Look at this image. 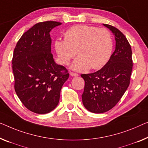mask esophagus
I'll return each mask as SVG.
<instances>
[{
  "mask_svg": "<svg viewBox=\"0 0 148 148\" xmlns=\"http://www.w3.org/2000/svg\"><path fill=\"white\" fill-rule=\"evenodd\" d=\"M70 75L71 76H72V77H75V76H78V74H76V73H74V72H70Z\"/></svg>",
  "mask_w": 148,
  "mask_h": 148,
  "instance_id": "esophagus-1",
  "label": "esophagus"
}]
</instances>
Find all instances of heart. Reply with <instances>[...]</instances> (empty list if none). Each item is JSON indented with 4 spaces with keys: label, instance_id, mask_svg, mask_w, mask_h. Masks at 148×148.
<instances>
[{
    "label": "heart",
    "instance_id": "heart-1",
    "mask_svg": "<svg viewBox=\"0 0 148 148\" xmlns=\"http://www.w3.org/2000/svg\"><path fill=\"white\" fill-rule=\"evenodd\" d=\"M55 50L62 64H67L76 56L72 64V69L86 72L92 68H102L110 58L113 41L110 32L106 28L96 26L77 25L66 31L64 40L55 41Z\"/></svg>",
    "mask_w": 148,
    "mask_h": 148
}]
</instances>
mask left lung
I'll return each mask as SVG.
<instances>
[{
  "instance_id": "obj_1",
  "label": "left lung",
  "mask_w": 148,
  "mask_h": 148,
  "mask_svg": "<svg viewBox=\"0 0 148 148\" xmlns=\"http://www.w3.org/2000/svg\"><path fill=\"white\" fill-rule=\"evenodd\" d=\"M103 25L115 36V51L100 70L81 75L85 81L82 103L88 111L96 114L108 112L120 101L129 86L133 66L132 48L126 37L118 28Z\"/></svg>"
}]
</instances>
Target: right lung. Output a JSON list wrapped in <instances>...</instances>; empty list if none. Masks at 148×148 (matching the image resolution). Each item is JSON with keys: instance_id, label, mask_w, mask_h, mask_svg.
<instances>
[{"instance_id": "1", "label": "right lung", "mask_w": 148, "mask_h": 148, "mask_svg": "<svg viewBox=\"0 0 148 148\" xmlns=\"http://www.w3.org/2000/svg\"><path fill=\"white\" fill-rule=\"evenodd\" d=\"M61 25L55 21L36 24L24 33L14 50L15 92L34 113H49L57 106L61 88L69 77L66 68L57 64L51 53L50 32Z\"/></svg>"}]
</instances>
